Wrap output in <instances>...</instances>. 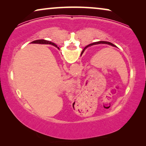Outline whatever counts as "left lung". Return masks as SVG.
Wrapping results in <instances>:
<instances>
[{
    "mask_svg": "<svg viewBox=\"0 0 146 146\" xmlns=\"http://www.w3.org/2000/svg\"><path fill=\"white\" fill-rule=\"evenodd\" d=\"M109 44V45L112 46H115H115L114 44H113L112 43L110 42H106V41H99V42H94V43H92V44H90L88 45L87 46H86V47L84 48V50H82V53L85 50V49L87 47L90 46H92V45H95V44Z\"/></svg>",
    "mask_w": 146,
    "mask_h": 146,
    "instance_id": "1",
    "label": "left lung"
}]
</instances>
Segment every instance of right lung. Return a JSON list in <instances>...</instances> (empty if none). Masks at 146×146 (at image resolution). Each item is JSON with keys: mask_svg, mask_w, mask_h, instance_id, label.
<instances>
[{"mask_svg": "<svg viewBox=\"0 0 146 146\" xmlns=\"http://www.w3.org/2000/svg\"><path fill=\"white\" fill-rule=\"evenodd\" d=\"M33 42H36V43H38V44H52L54 46L56 47L57 48L59 49V48L57 46L56 44H55L54 43L52 42H50L48 40H44V39H41V40H36L33 41Z\"/></svg>", "mask_w": 146, "mask_h": 146, "instance_id": "right-lung-1", "label": "right lung"}]
</instances>
